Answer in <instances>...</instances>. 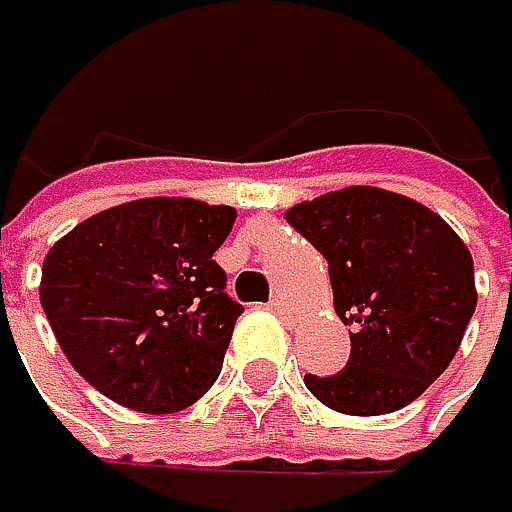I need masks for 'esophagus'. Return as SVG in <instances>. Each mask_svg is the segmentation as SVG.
<instances>
[{"label": "esophagus", "mask_w": 512, "mask_h": 512, "mask_svg": "<svg viewBox=\"0 0 512 512\" xmlns=\"http://www.w3.org/2000/svg\"><path fill=\"white\" fill-rule=\"evenodd\" d=\"M268 307L283 319V323H292V307H289V301H286L283 295H274V298L268 301Z\"/></svg>", "instance_id": "obj_1"}]
</instances>
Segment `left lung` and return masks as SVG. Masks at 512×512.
I'll return each instance as SVG.
<instances>
[{"mask_svg":"<svg viewBox=\"0 0 512 512\" xmlns=\"http://www.w3.org/2000/svg\"><path fill=\"white\" fill-rule=\"evenodd\" d=\"M286 223L326 256L335 310L353 329L347 368L304 374V386L350 416L416 401L453 362L477 307L462 238L425 205L377 186L301 202Z\"/></svg>","mask_w":512,"mask_h":512,"instance_id":"8db88e82","label":"left lung"}]
</instances>
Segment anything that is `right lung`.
Instances as JSON below:
<instances>
[{
    "instance_id": "1",
    "label": "right lung",
    "mask_w": 512,
    "mask_h": 512,
    "mask_svg": "<svg viewBox=\"0 0 512 512\" xmlns=\"http://www.w3.org/2000/svg\"><path fill=\"white\" fill-rule=\"evenodd\" d=\"M232 223L226 205L138 199L50 247L41 307L93 389L141 413H174L217 383L244 310L214 259Z\"/></svg>"
}]
</instances>
